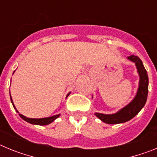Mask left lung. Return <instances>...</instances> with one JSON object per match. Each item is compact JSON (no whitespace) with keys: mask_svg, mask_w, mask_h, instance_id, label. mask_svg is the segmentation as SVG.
<instances>
[{"mask_svg":"<svg viewBox=\"0 0 157 157\" xmlns=\"http://www.w3.org/2000/svg\"><path fill=\"white\" fill-rule=\"evenodd\" d=\"M127 59L135 63L139 75L138 88L136 95L130 103L113 114H103L95 112V115L102 122L108 124H118L129 121L134 117L145 106L149 91V77L142 61L138 56L131 55Z\"/></svg>","mask_w":157,"mask_h":157,"instance_id":"8db88e82","label":"left lung"}]
</instances>
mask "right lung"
Returning <instances> with one entry per match:
<instances>
[{
  "instance_id": "add662e5",
  "label": "right lung",
  "mask_w": 157,
  "mask_h": 157,
  "mask_svg": "<svg viewBox=\"0 0 157 157\" xmlns=\"http://www.w3.org/2000/svg\"><path fill=\"white\" fill-rule=\"evenodd\" d=\"M14 72H15V71H14ZM14 72H13V74H14ZM9 94H10V90H9ZM70 94L71 93H68V94H67V95L66 98H67ZM10 99H11V102H12V105H13V107H14V109H16V112L19 113V116H20V117H21L22 119H23V120H25L26 122H27V123H31V124H34V125H40V126L48 125V124H50L51 123H52V122L56 120V119L59 118V116H60V114H57V115H55V116H50V117L40 118V119H32V118L26 117V116H23V115H22V114H20V113L18 112V110L16 109V106H15V105H14V103H13V101H12L11 94H10Z\"/></svg>"
}]
</instances>
